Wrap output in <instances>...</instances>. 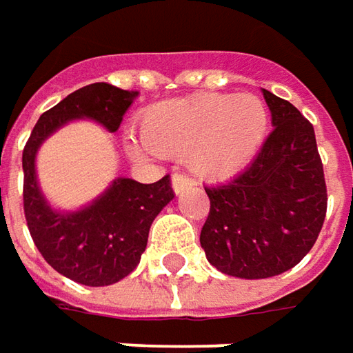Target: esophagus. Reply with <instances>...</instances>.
<instances>
[{"instance_id": "34e87169", "label": "esophagus", "mask_w": 353, "mask_h": 353, "mask_svg": "<svg viewBox=\"0 0 353 353\" xmlns=\"http://www.w3.org/2000/svg\"><path fill=\"white\" fill-rule=\"evenodd\" d=\"M171 184H172V190L174 194H181L184 190H188V188H192L194 186V181L190 176H186V174H179V172H174L171 179Z\"/></svg>"}]
</instances>
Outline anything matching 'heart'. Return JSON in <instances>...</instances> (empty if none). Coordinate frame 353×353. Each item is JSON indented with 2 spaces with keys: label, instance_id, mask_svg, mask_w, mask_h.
<instances>
[{
  "label": "heart",
  "instance_id": "heart-1",
  "mask_svg": "<svg viewBox=\"0 0 353 353\" xmlns=\"http://www.w3.org/2000/svg\"><path fill=\"white\" fill-rule=\"evenodd\" d=\"M268 124V108L256 94H194L143 110L141 143L128 148L138 157H184L198 176L223 179L254 159Z\"/></svg>",
  "mask_w": 353,
  "mask_h": 353
}]
</instances>
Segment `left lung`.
I'll return each mask as SVG.
<instances>
[{"label":"left lung","mask_w":353,"mask_h":353,"mask_svg":"<svg viewBox=\"0 0 353 353\" xmlns=\"http://www.w3.org/2000/svg\"><path fill=\"white\" fill-rule=\"evenodd\" d=\"M274 130L254 161L231 181L205 186L210 215L200 245L219 272L272 278L313 248L326 215V182L313 124L262 89Z\"/></svg>","instance_id":"obj_1"}]
</instances>
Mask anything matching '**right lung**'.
Returning a JSON list of instances; mask_svg holds the SVG:
<instances>
[{
  "instance_id": "right-lung-1",
  "label": "right lung",
  "mask_w": 353,
  "mask_h": 353,
  "mask_svg": "<svg viewBox=\"0 0 353 353\" xmlns=\"http://www.w3.org/2000/svg\"><path fill=\"white\" fill-rule=\"evenodd\" d=\"M136 97V91L108 83L81 87L40 116L23 149V205L30 237L54 270L83 285H110L134 272L148 247L153 219L174 198L171 179L167 174L153 184L116 179L89 205L58 212L40 192L37 151L58 128L77 118L116 132Z\"/></svg>"
}]
</instances>
